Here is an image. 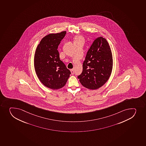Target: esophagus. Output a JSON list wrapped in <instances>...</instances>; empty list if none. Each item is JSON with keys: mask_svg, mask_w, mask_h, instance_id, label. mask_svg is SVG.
Returning <instances> with one entry per match:
<instances>
[{"mask_svg": "<svg viewBox=\"0 0 146 146\" xmlns=\"http://www.w3.org/2000/svg\"><path fill=\"white\" fill-rule=\"evenodd\" d=\"M70 71L71 73V74H72V75H73V74H74V69H71Z\"/></svg>", "mask_w": 146, "mask_h": 146, "instance_id": "34e87169", "label": "esophagus"}]
</instances>
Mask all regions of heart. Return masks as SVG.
I'll return each mask as SVG.
<instances>
[{"label":"heart","instance_id":"heart-1","mask_svg":"<svg viewBox=\"0 0 146 146\" xmlns=\"http://www.w3.org/2000/svg\"><path fill=\"white\" fill-rule=\"evenodd\" d=\"M83 40H84V38L81 36L77 35L74 38V42H78V41H83Z\"/></svg>","mask_w":146,"mask_h":146}]
</instances>
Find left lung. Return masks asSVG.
Segmentation results:
<instances>
[{
	"instance_id": "8db88e82",
	"label": "left lung",
	"mask_w": 146,
	"mask_h": 146,
	"mask_svg": "<svg viewBox=\"0 0 146 146\" xmlns=\"http://www.w3.org/2000/svg\"><path fill=\"white\" fill-rule=\"evenodd\" d=\"M112 68L111 48L107 39L100 36L94 40L87 52L82 72L78 78L86 88L97 90L108 80Z\"/></svg>"
}]
</instances>
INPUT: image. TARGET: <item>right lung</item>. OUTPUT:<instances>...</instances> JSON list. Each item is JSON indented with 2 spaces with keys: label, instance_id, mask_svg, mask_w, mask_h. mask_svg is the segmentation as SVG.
I'll return each mask as SVG.
<instances>
[{
  "label": "right lung",
  "instance_id": "add662e5",
  "mask_svg": "<svg viewBox=\"0 0 146 146\" xmlns=\"http://www.w3.org/2000/svg\"><path fill=\"white\" fill-rule=\"evenodd\" d=\"M66 31L51 33L44 36L36 47L34 68L41 82L48 88L56 90L65 86L70 71L60 60L58 45Z\"/></svg>",
  "mask_w": 146,
  "mask_h": 146
}]
</instances>
